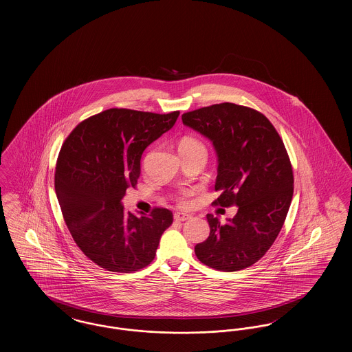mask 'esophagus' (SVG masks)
I'll list each match as a JSON object with an SVG mask.
<instances>
[{"label": "esophagus", "instance_id": "34e87169", "mask_svg": "<svg viewBox=\"0 0 352 352\" xmlns=\"http://www.w3.org/2000/svg\"><path fill=\"white\" fill-rule=\"evenodd\" d=\"M190 218H191V215H190V214H186V212H177V214L174 215V219H175L177 221H184V220H188Z\"/></svg>", "mask_w": 352, "mask_h": 352}]
</instances>
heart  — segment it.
<instances>
[{
	"label": "heart",
	"instance_id": "b5f03b06",
	"mask_svg": "<svg viewBox=\"0 0 352 352\" xmlns=\"http://www.w3.org/2000/svg\"><path fill=\"white\" fill-rule=\"evenodd\" d=\"M178 149L179 151H206L204 145L201 144V141L195 137H191V135H186L184 137L179 144H178ZM191 195V191L190 190H184L181 192L179 195V201L181 203H186L187 198Z\"/></svg>",
	"mask_w": 352,
	"mask_h": 352
}]
</instances>
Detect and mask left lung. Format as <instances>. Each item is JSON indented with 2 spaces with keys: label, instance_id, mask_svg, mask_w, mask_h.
<instances>
[{
  "label": "left lung",
  "instance_id": "left-lung-1",
  "mask_svg": "<svg viewBox=\"0 0 352 352\" xmlns=\"http://www.w3.org/2000/svg\"><path fill=\"white\" fill-rule=\"evenodd\" d=\"M186 126L212 141L218 154L212 204L237 206L220 224L208 214L210 236L195 245L198 260L210 268L236 272L257 263L280 234L293 198V168L284 141L256 109L221 102L182 115Z\"/></svg>",
  "mask_w": 352,
  "mask_h": 352
}]
</instances>
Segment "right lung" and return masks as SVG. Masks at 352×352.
I'll return each mask as SVG.
<instances>
[{
	"mask_svg": "<svg viewBox=\"0 0 352 352\" xmlns=\"http://www.w3.org/2000/svg\"><path fill=\"white\" fill-rule=\"evenodd\" d=\"M178 116L179 111L111 108L85 118L63 142L55 168L56 197L74 241L100 268L132 273L154 260L173 212L154 207L151 215H134L121 199L137 184L144 151Z\"/></svg>",
	"mask_w": 352,
	"mask_h": 352,
	"instance_id": "obj_1",
	"label": "right lung"
}]
</instances>
